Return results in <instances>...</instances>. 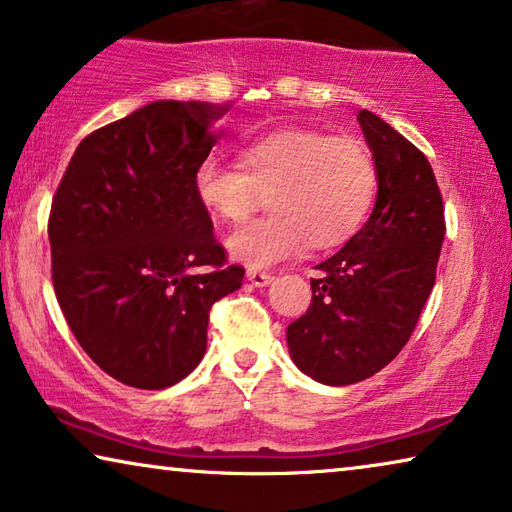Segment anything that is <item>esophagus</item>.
Instances as JSON below:
<instances>
[{
	"label": "esophagus",
	"instance_id": "obj_1",
	"mask_svg": "<svg viewBox=\"0 0 512 512\" xmlns=\"http://www.w3.org/2000/svg\"><path fill=\"white\" fill-rule=\"evenodd\" d=\"M247 279H249L251 284H254L256 288H261V286H268L274 277H272V274H268V272L249 270V272H247Z\"/></svg>",
	"mask_w": 512,
	"mask_h": 512
}]
</instances>
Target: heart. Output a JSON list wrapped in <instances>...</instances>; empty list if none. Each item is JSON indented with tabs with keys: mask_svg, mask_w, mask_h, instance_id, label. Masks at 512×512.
<instances>
[{
	"mask_svg": "<svg viewBox=\"0 0 512 512\" xmlns=\"http://www.w3.org/2000/svg\"><path fill=\"white\" fill-rule=\"evenodd\" d=\"M238 166L207 161L196 196L212 217L244 224L270 196L272 217L226 240L233 261L263 270L305 251L344 244L365 221L376 194L369 147L351 136L281 129L242 145Z\"/></svg>",
	"mask_w": 512,
	"mask_h": 512,
	"instance_id": "b5f03b06",
	"label": "heart"
}]
</instances>
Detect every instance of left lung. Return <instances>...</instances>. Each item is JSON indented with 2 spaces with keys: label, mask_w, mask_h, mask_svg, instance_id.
Here are the masks:
<instances>
[{
  "label": "left lung",
  "mask_w": 512,
  "mask_h": 512,
  "mask_svg": "<svg viewBox=\"0 0 512 512\" xmlns=\"http://www.w3.org/2000/svg\"><path fill=\"white\" fill-rule=\"evenodd\" d=\"M376 164L367 224L316 265L307 314L286 328L288 353L323 385H351L395 360L432 293L446 221L432 166L379 115L360 110Z\"/></svg>",
  "instance_id": "left-lung-1"
}]
</instances>
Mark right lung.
I'll list each match as a JSON object with an SVG mask.
<instances>
[{"label": "right lung", "mask_w": 512, "mask_h": 512, "mask_svg": "<svg viewBox=\"0 0 512 512\" xmlns=\"http://www.w3.org/2000/svg\"><path fill=\"white\" fill-rule=\"evenodd\" d=\"M231 103L152 101L76 147L50 207L53 284L83 351L164 390L194 372L210 309L242 286L196 196ZM210 267V271H198Z\"/></svg>", "instance_id": "obj_1"}]
</instances>
